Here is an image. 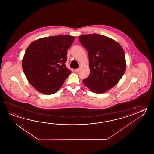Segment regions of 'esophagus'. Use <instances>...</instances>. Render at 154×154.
Wrapping results in <instances>:
<instances>
[{
	"mask_svg": "<svg viewBox=\"0 0 154 154\" xmlns=\"http://www.w3.org/2000/svg\"><path fill=\"white\" fill-rule=\"evenodd\" d=\"M79 69H75V72H79Z\"/></svg>",
	"mask_w": 154,
	"mask_h": 154,
	"instance_id": "obj_1",
	"label": "esophagus"
}]
</instances>
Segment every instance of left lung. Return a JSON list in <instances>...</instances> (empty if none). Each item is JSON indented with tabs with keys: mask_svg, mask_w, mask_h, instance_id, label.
Wrapping results in <instances>:
<instances>
[{
	"mask_svg": "<svg viewBox=\"0 0 154 154\" xmlns=\"http://www.w3.org/2000/svg\"><path fill=\"white\" fill-rule=\"evenodd\" d=\"M79 42L87 51L90 74L83 82L90 90L103 93L119 82L126 71L125 52L116 41L103 35H82Z\"/></svg>",
	"mask_w": 154,
	"mask_h": 154,
	"instance_id": "obj_1",
	"label": "left lung"
}]
</instances>
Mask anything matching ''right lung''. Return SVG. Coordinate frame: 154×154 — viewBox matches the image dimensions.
Listing matches in <instances>:
<instances>
[{
    "label": "right lung",
    "instance_id": "add662e5",
    "mask_svg": "<svg viewBox=\"0 0 154 154\" xmlns=\"http://www.w3.org/2000/svg\"><path fill=\"white\" fill-rule=\"evenodd\" d=\"M75 38L60 35L42 38L29 44L22 60L28 82L41 93H56L71 74L65 65L67 51Z\"/></svg>",
    "mask_w": 154,
    "mask_h": 154
}]
</instances>
